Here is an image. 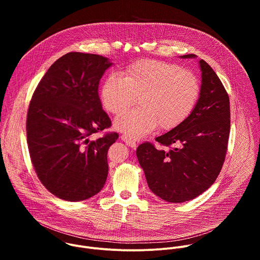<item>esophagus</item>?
Returning <instances> with one entry per match:
<instances>
[{
	"mask_svg": "<svg viewBox=\"0 0 260 260\" xmlns=\"http://www.w3.org/2000/svg\"><path fill=\"white\" fill-rule=\"evenodd\" d=\"M121 139H122V141H124V142L126 143V145H128V146H131V147H136L137 144H138L134 139H132V138L125 136V135H122V136H121Z\"/></svg>",
	"mask_w": 260,
	"mask_h": 260,
	"instance_id": "34e87169",
	"label": "esophagus"
}]
</instances>
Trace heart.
Returning a JSON list of instances; mask_svg holds the SVG:
<instances>
[{"label":"heart","instance_id":"heart-1","mask_svg":"<svg viewBox=\"0 0 260 260\" xmlns=\"http://www.w3.org/2000/svg\"><path fill=\"white\" fill-rule=\"evenodd\" d=\"M201 94L198 77L190 71L157 59H141L111 74L101 86V102L111 114L122 113L114 121L117 131L140 138L153 131L172 129L192 113Z\"/></svg>","mask_w":260,"mask_h":260}]
</instances>
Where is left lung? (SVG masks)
Listing matches in <instances>:
<instances>
[{
	"instance_id": "8db88e82",
	"label": "left lung",
	"mask_w": 260,
	"mask_h": 260,
	"mask_svg": "<svg viewBox=\"0 0 260 260\" xmlns=\"http://www.w3.org/2000/svg\"><path fill=\"white\" fill-rule=\"evenodd\" d=\"M200 67L201 94L192 113L155 139L161 147L145 142L137 149L148 186L169 203H184L202 194L215 182L225 160L231 129L230 98L204 59Z\"/></svg>"
}]
</instances>
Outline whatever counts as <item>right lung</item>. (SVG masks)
Here are the masks:
<instances>
[{"instance_id": "add662e5", "label": "right lung", "mask_w": 260, "mask_h": 260, "mask_svg": "<svg viewBox=\"0 0 260 260\" xmlns=\"http://www.w3.org/2000/svg\"><path fill=\"white\" fill-rule=\"evenodd\" d=\"M112 66L98 54L69 52L54 61L35 89L26 116L32 167L45 188L69 202L101 191L108 176L107 153L118 139L102 109L99 83Z\"/></svg>"}]
</instances>
